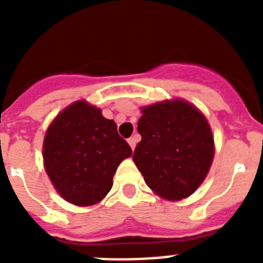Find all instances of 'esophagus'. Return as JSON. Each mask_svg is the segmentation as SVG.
<instances>
[{"instance_id":"esophagus-1","label":"esophagus","mask_w":263,"mask_h":263,"mask_svg":"<svg viewBox=\"0 0 263 263\" xmlns=\"http://www.w3.org/2000/svg\"><path fill=\"white\" fill-rule=\"evenodd\" d=\"M127 143H129V145H130V147H132V150H134V147H136V145H137V138H136V136L130 137V138L127 139Z\"/></svg>"}]
</instances>
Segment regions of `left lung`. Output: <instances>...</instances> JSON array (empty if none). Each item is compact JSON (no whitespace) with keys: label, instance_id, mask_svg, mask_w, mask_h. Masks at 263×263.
Masks as SVG:
<instances>
[{"label":"left lung","instance_id":"8db88e82","mask_svg":"<svg viewBox=\"0 0 263 263\" xmlns=\"http://www.w3.org/2000/svg\"><path fill=\"white\" fill-rule=\"evenodd\" d=\"M142 139L133 154L146 184L167 200L196 191L210 171L215 142L206 118L184 100L143 106L138 121Z\"/></svg>","mask_w":263,"mask_h":263}]
</instances>
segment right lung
I'll use <instances>...</instances> for the list:
<instances>
[{
    "label": "right lung",
    "instance_id": "add662e5",
    "mask_svg": "<svg viewBox=\"0 0 263 263\" xmlns=\"http://www.w3.org/2000/svg\"><path fill=\"white\" fill-rule=\"evenodd\" d=\"M132 148L117 125L84 100L67 106L51 122L43 141L45 168L58 194L79 206L103 200L118 164Z\"/></svg>",
    "mask_w": 263,
    "mask_h": 263
}]
</instances>
